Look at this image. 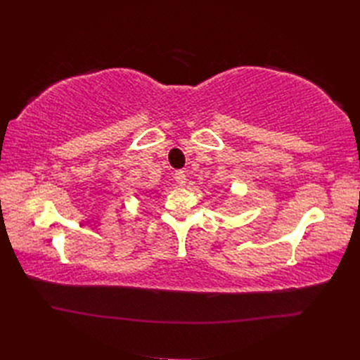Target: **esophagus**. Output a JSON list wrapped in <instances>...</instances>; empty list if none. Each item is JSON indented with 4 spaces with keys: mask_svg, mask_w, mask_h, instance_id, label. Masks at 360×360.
Wrapping results in <instances>:
<instances>
[{
    "mask_svg": "<svg viewBox=\"0 0 360 360\" xmlns=\"http://www.w3.org/2000/svg\"><path fill=\"white\" fill-rule=\"evenodd\" d=\"M174 179H176V181L180 184V186H184L186 184V172L184 171H176V174H174Z\"/></svg>",
    "mask_w": 360,
    "mask_h": 360,
    "instance_id": "34e87169",
    "label": "esophagus"
}]
</instances>
